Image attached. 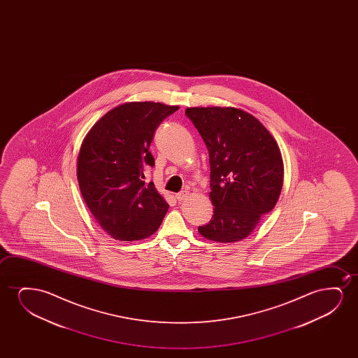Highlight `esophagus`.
Wrapping results in <instances>:
<instances>
[{
    "label": "esophagus",
    "instance_id": "esophagus-1",
    "mask_svg": "<svg viewBox=\"0 0 358 358\" xmlns=\"http://www.w3.org/2000/svg\"><path fill=\"white\" fill-rule=\"evenodd\" d=\"M189 196V192L188 191H182L180 193H177L176 199L177 201H183V199H186L187 196Z\"/></svg>",
    "mask_w": 358,
    "mask_h": 358
}]
</instances>
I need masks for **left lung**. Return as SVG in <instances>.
I'll return each mask as SVG.
<instances>
[{
	"label": "left lung",
	"instance_id": "8db88e82",
	"mask_svg": "<svg viewBox=\"0 0 358 358\" xmlns=\"http://www.w3.org/2000/svg\"><path fill=\"white\" fill-rule=\"evenodd\" d=\"M187 117L209 152L214 215L198 231L231 243L250 236L274 209L284 185V162L269 131L241 108H188Z\"/></svg>",
	"mask_w": 358,
	"mask_h": 358
}]
</instances>
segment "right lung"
Wrapping results in <instances>:
<instances>
[{"instance_id":"add662e5","label":"right lung","mask_w":358,"mask_h":358,"mask_svg":"<svg viewBox=\"0 0 358 358\" xmlns=\"http://www.w3.org/2000/svg\"><path fill=\"white\" fill-rule=\"evenodd\" d=\"M152 101L122 103L105 113L84 137L77 178L84 201L115 240L138 241L157 232L169 204L144 169L154 166L149 147L157 126L178 110Z\"/></svg>"}]
</instances>
